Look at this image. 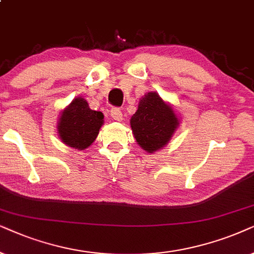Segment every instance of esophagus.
<instances>
[{
    "label": "esophagus",
    "mask_w": 254,
    "mask_h": 254,
    "mask_svg": "<svg viewBox=\"0 0 254 254\" xmlns=\"http://www.w3.org/2000/svg\"><path fill=\"white\" fill-rule=\"evenodd\" d=\"M110 116L113 117L115 121H121L122 116H123V114H122L120 108H113V109L110 110Z\"/></svg>",
    "instance_id": "1"
}]
</instances>
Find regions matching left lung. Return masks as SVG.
Returning <instances> with one entry per match:
<instances>
[{"label":"left lung","mask_w":254,"mask_h":254,"mask_svg":"<svg viewBox=\"0 0 254 254\" xmlns=\"http://www.w3.org/2000/svg\"><path fill=\"white\" fill-rule=\"evenodd\" d=\"M130 124L137 143L152 153L170 141L179 121L173 109L157 93H147L139 101L138 110L131 117Z\"/></svg>","instance_id":"8db88e82"}]
</instances>
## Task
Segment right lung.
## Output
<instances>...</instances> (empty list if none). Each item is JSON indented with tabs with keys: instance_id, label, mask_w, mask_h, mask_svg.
<instances>
[{
	"instance_id": "add662e5",
	"label": "right lung",
	"mask_w": 254,
	"mask_h": 254,
	"mask_svg": "<svg viewBox=\"0 0 254 254\" xmlns=\"http://www.w3.org/2000/svg\"><path fill=\"white\" fill-rule=\"evenodd\" d=\"M103 124V114L92 110L87 101L77 97L62 113L58 131L68 146L84 150L96 139Z\"/></svg>"
}]
</instances>
